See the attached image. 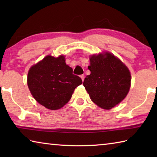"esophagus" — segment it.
<instances>
[{"label": "esophagus", "mask_w": 157, "mask_h": 157, "mask_svg": "<svg viewBox=\"0 0 157 157\" xmlns=\"http://www.w3.org/2000/svg\"><path fill=\"white\" fill-rule=\"evenodd\" d=\"M80 78H81V79H82V82H83L84 79V75H80Z\"/></svg>", "instance_id": "esophagus-1"}]
</instances>
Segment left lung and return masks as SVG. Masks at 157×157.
I'll return each mask as SVG.
<instances>
[{
  "label": "left lung",
  "instance_id": "8db88e82",
  "mask_svg": "<svg viewBox=\"0 0 157 157\" xmlns=\"http://www.w3.org/2000/svg\"><path fill=\"white\" fill-rule=\"evenodd\" d=\"M88 66L91 74L83 85L91 100L100 107L110 109L126 97L131 84L127 66L113 55H92Z\"/></svg>",
  "mask_w": 157,
  "mask_h": 157
}]
</instances>
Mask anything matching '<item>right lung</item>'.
I'll return each mask as SVG.
<instances>
[{
    "instance_id": "1",
    "label": "right lung",
    "mask_w": 157,
    "mask_h": 157,
    "mask_svg": "<svg viewBox=\"0 0 157 157\" xmlns=\"http://www.w3.org/2000/svg\"><path fill=\"white\" fill-rule=\"evenodd\" d=\"M82 83V79L73 74L72 68L66 64L63 55H48L32 66L28 74V86L33 96L51 110L62 108Z\"/></svg>"
}]
</instances>
